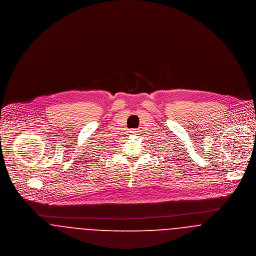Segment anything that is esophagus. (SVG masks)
I'll list each match as a JSON object with an SVG mask.
<instances>
[{"label": "esophagus", "instance_id": "obj_1", "mask_svg": "<svg viewBox=\"0 0 256 256\" xmlns=\"http://www.w3.org/2000/svg\"><path fill=\"white\" fill-rule=\"evenodd\" d=\"M138 132V130H130V132H128V134H136Z\"/></svg>", "mask_w": 256, "mask_h": 256}]
</instances>
